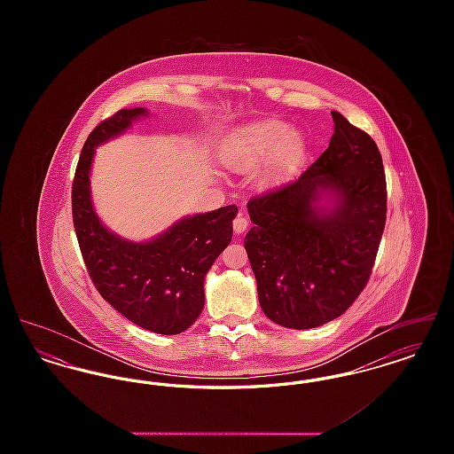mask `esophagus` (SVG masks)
<instances>
[{"instance_id": "esophagus-1", "label": "esophagus", "mask_w": 454, "mask_h": 454, "mask_svg": "<svg viewBox=\"0 0 454 454\" xmlns=\"http://www.w3.org/2000/svg\"><path fill=\"white\" fill-rule=\"evenodd\" d=\"M248 219L247 217L243 216V215H238L237 217H235V221H233V230H235V233H243L247 228H248Z\"/></svg>"}]
</instances>
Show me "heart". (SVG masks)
Returning a JSON list of instances; mask_svg holds the SVG:
<instances>
[{"instance_id":"1","label":"heart","mask_w":454,"mask_h":454,"mask_svg":"<svg viewBox=\"0 0 454 454\" xmlns=\"http://www.w3.org/2000/svg\"><path fill=\"white\" fill-rule=\"evenodd\" d=\"M304 148L301 132L289 129L282 121L269 119L239 130L226 154V161L237 170L248 172L269 157L265 178L278 180L298 165Z\"/></svg>"}]
</instances>
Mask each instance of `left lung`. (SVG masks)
<instances>
[{"label":"left lung","instance_id":"8db88e82","mask_svg":"<svg viewBox=\"0 0 454 454\" xmlns=\"http://www.w3.org/2000/svg\"><path fill=\"white\" fill-rule=\"evenodd\" d=\"M328 148L294 182L252 197L245 250L262 311L286 328L346 313L366 287L387 223V178L372 137L332 112ZM336 204L316 206L322 193Z\"/></svg>","mask_w":454,"mask_h":454}]
</instances>
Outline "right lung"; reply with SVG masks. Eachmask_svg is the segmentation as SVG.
I'll return each instance as SVG.
<instances>
[{"instance_id":"right-lung-1","label":"right lung","mask_w":454,"mask_h":454,"mask_svg":"<svg viewBox=\"0 0 454 454\" xmlns=\"http://www.w3.org/2000/svg\"><path fill=\"white\" fill-rule=\"evenodd\" d=\"M143 107L122 108L102 121L83 145L71 189L73 224L100 296L132 324L161 335H176L194 324L204 308V278L230 245L238 207L184 217L146 243H130L102 226L90 199V167L95 146L124 132Z\"/></svg>"}]
</instances>
